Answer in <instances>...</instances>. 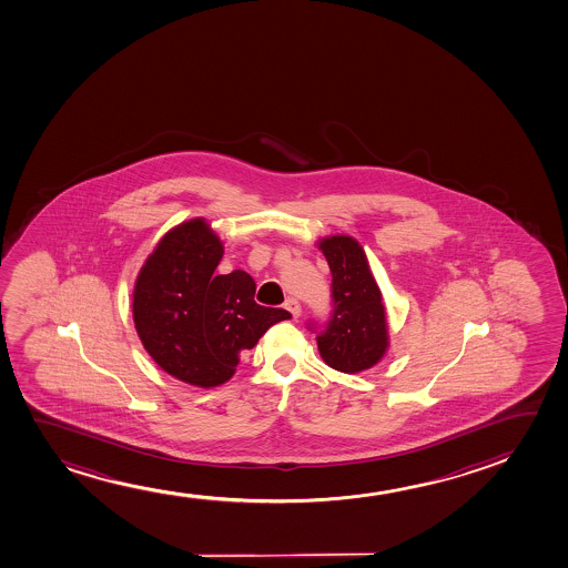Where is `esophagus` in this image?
Wrapping results in <instances>:
<instances>
[{
	"instance_id": "34e87169",
	"label": "esophagus",
	"mask_w": 568,
	"mask_h": 568,
	"mask_svg": "<svg viewBox=\"0 0 568 568\" xmlns=\"http://www.w3.org/2000/svg\"><path fill=\"white\" fill-rule=\"evenodd\" d=\"M284 307H286V310L292 313V317H294V320H297V317H300V313H302V305H300V302H297L296 297H288V300H286V304H284Z\"/></svg>"
}]
</instances>
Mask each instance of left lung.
Returning a JSON list of instances; mask_svg holds the SVG:
<instances>
[{
  "label": "left lung",
  "instance_id": "obj_1",
  "mask_svg": "<svg viewBox=\"0 0 568 568\" xmlns=\"http://www.w3.org/2000/svg\"><path fill=\"white\" fill-rule=\"evenodd\" d=\"M320 247L333 274V307L325 323L310 321L307 328L317 333L321 356L331 368L344 374L372 368L387 348V325L382 292L369 272L366 255L346 235L323 240Z\"/></svg>",
  "mask_w": 568,
  "mask_h": 568
}]
</instances>
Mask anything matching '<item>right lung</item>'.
<instances>
[{
    "label": "right lung",
    "instance_id": "obj_1",
    "mask_svg": "<svg viewBox=\"0 0 568 568\" xmlns=\"http://www.w3.org/2000/svg\"><path fill=\"white\" fill-rule=\"evenodd\" d=\"M224 247L204 220L169 232L134 288V323L145 351L186 384L216 387L286 310L256 304L247 272L216 274Z\"/></svg>",
    "mask_w": 568,
    "mask_h": 568
}]
</instances>
